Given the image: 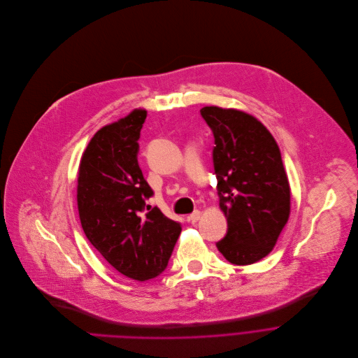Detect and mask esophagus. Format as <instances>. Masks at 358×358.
Listing matches in <instances>:
<instances>
[{"label":"esophagus","instance_id":"1","mask_svg":"<svg viewBox=\"0 0 358 358\" xmlns=\"http://www.w3.org/2000/svg\"><path fill=\"white\" fill-rule=\"evenodd\" d=\"M200 211L199 210H194L192 214H189V217H187V220L192 223V224H194L196 222H199V219H200Z\"/></svg>","mask_w":358,"mask_h":358}]
</instances>
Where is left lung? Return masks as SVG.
<instances>
[{"instance_id":"obj_1","label":"left lung","mask_w":358,"mask_h":358,"mask_svg":"<svg viewBox=\"0 0 358 358\" xmlns=\"http://www.w3.org/2000/svg\"><path fill=\"white\" fill-rule=\"evenodd\" d=\"M214 136L213 165L227 234L216 243L234 265L266 257L288 223L291 189L280 151L271 132L252 115L220 107H203Z\"/></svg>"}]
</instances>
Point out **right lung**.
I'll return each mask as SVG.
<instances>
[{"mask_svg": "<svg viewBox=\"0 0 358 358\" xmlns=\"http://www.w3.org/2000/svg\"><path fill=\"white\" fill-rule=\"evenodd\" d=\"M147 111L99 129L82 157L78 207L93 247L122 275L148 280L165 271L182 231L147 200L154 194L138 165V139Z\"/></svg>", "mask_w": 358, "mask_h": 358, "instance_id": "1", "label": "right lung"}]
</instances>
